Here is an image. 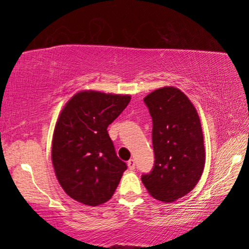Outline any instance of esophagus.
I'll return each instance as SVG.
<instances>
[{
  "label": "esophagus",
  "mask_w": 249,
  "mask_h": 249,
  "mask_svg": "<svg viewBox=\"0 0 249 249\" xmlns=\"http://www.w3.org/2000/svg\"><path fill=\"white\" fill-rule=\"evenodd\" d=\"M127 166L130 170L135 169V160L134 159H129L127 161Z\"/></svg>",
  "instance_id": "34e87169"
}]
</instances>
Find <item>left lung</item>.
Here are the masks:
<instances>
[{
	"label": "left lung",
	"mask_w": 249,
	"mask_h": 249,
	"mask_svg": "<svg viewBox=\"0 0 249 249\" xmlns=\"http://www.w3.org/2000/svg\"><path fill=\"white\" fill-rule=\"evenodd\" d=\"M153 119L155 165L142 181L155 199L174 202L199 182L205 165L201 122L195 105L175 87L144 98Z\"/></svg>",
	"instance_id": "1"
}]
</instances>
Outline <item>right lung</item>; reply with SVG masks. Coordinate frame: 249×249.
<instances>
[{
	"label": "right lung",
	"instance_id": "1",
	"mask_svg": "<svg viewBox=\"0 0 249 249\" xmlns=\"http://www.w3.org/2000/svg\"><path fill=\"white\" fill-rule=\"evenodd\" d=\"M129 101L128 94L80 91L58 117L52 147L54 174L64 191L80 203L108 201L127 168L116 156L107 126Z\"/></svg>",
	"mask_w": 249,
	"mask_h": 249
}]
</instances>
